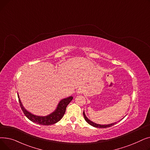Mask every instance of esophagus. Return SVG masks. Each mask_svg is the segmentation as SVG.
Instances as JSON below:
<instances>
[{"instance_id": "obj_1", "label": "esophagus", "mask_w": 150, "mask_h": 150, "mask_svg": "<svg viewBox=\"0 0 150 150\" xmlns=\"http://www.w3.org/2000/svg\"><path fill=\"white\" fill-rule=\"evenodd\" d=\"M83 91H82V89H78V91H77V95H80V94H81V93H83Z\"/></svg>"}]
</instances>
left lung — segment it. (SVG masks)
<instances>
[{"mask_svg":"<svg viewBox=\"0 0 150 150\" xmlns=\"http://www.w3.org/2000/svg\"><path fill=\"white\" fill-rule=\"evenodd\" d=\"M83 115H84V119H85V120L87 122L89 125H91V126H92V127H96V128H108V127H112V126H113V125H115L117 123V122H114V123H110V124H107V125H101V124H98V123H95V122H93L92 121H91V120H90L88 118L86 117V114H85V112H84V111H83ZM126 116V115H125ZM124 118V117H123ZM123 119H120V120H122ZM120 120H119V121H120Z\"/></svg>","mask_w":150,"mask_h":150,"instance_id":"8db88e82","label":"left lung"}]
</instances>
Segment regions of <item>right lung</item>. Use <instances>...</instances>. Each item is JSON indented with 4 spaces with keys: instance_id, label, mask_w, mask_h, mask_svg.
Instances as JSON below:
<instances>
[{
    "instance_id": "right-lung-1",
    "label": "right lung",
    "mask_w": 150,
    "mask_h": 150,
    "mask_svg": "<svg viewBox=\"0 0 150 150\" xmlns=\"http://www.w3.org/2000/svg\"><path fill=\"white\" fill-rule=\"evenodd\" d=\"M18 96L19 98V104L22 110L23 111V114H24L25 115L31 122L41 125H51L59 122L62 119V117L64 116L66 112V109L67 105L73 99V97L72 96L62 99L61 100L59 101L56 109H55L53 112L47 115L41 116L35 115L27 111V110L24 108V106H23L21 99L19 98L18 93Z\"/></svg>"
}]
</instances>
